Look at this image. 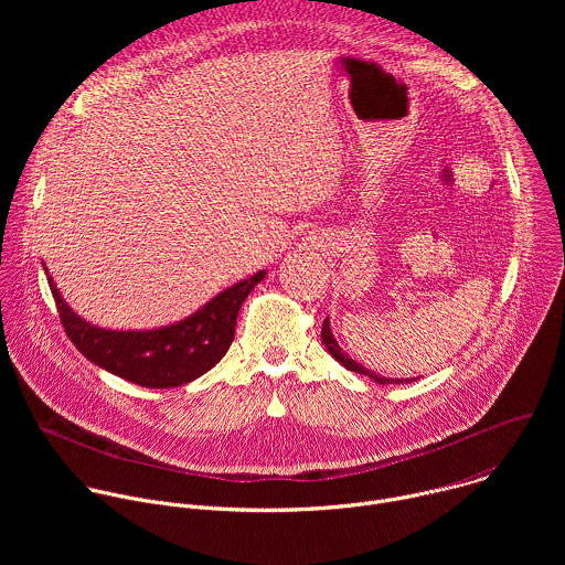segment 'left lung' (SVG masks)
<instances>
[{
  "label": "left lung",
  "mask_w": 565,
  "mask_h": 565,
  "mask_svg": "<svg viewBox=\"0 0 565 565\" xmlns=\"http://www.w3.org/2000/svg\"><path fill=\"white\" fill-rule=\"evenodd\" d=\"M321 342H324V347H327V351L344 366V369H349V371H353V373H360V375H366V377H371L373 382H377V384H407V382H414L412 377H384V375H377L375 371H371V369H366V366H362V364H358L353 358H349L344 351H342V347L338 344V340H335V335H333V331H331V321H329V317L324 319V324H321Z\"/></svg>",
  "instance_id": "8db88e82"
}]
</instances>
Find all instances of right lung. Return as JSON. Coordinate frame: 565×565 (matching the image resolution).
Segmentation results:
<instances>
[{
    "instance_id": "1",
    "label": "right lung",
    "mask_w": 565,
    "mask_h": 565,
    "mask_svg": "<svg viewBox=\"0 0 565 565\" xmlns=\"http://www.w3.org/2000/svg\"><path fill=\"white\" fill-rule=\"evenodd\" d=\"M62 327L75 349L96 366L147 388L188 384L207 373L234 340L236 315L266 270L241 279L212 297L190 317L151 331L100 329L79 317L62 297L44 266Z\"/></svg>"
}]
</instances>
